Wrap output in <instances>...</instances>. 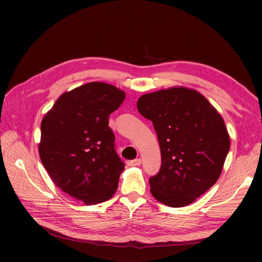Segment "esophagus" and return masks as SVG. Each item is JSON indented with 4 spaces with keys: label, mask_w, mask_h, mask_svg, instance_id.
Segmentation results:
<instances>
[{
    "label": "esophagus",
    "mask_w": 262,
    "mask_h": 262,
    "mask_svg": "<svg viewBox=\"0 0 262 262\" xmlns=\"http://www.w3.org/2000/svg\"><path fill=\"white\" fill-rule=\"evenodd\" d=\"M141 163H142L141 158H136V160L129 161V162H128V165H129V166H140Z\"/></svg>",
    "instance_id": "1"
}]
</instances>
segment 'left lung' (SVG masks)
I'll return each mask as SVG.
<instances>
[{
  "instance_id": "left-lung-1",
  "label": "left lung",
  "mask_w": 262,
  "mask_h": 262,
  "mask_svg": "<svg viewBox=\"0 0 262 262\" xmlns=\"http://www.w3.org/2000/svg\"><path fill=\"white\" fill-rule=\"evenodd\" d=\"M139 113L153 122L162 165L148 182L171 208L192 203L217 181L229 150L223 118L194 90L172 87L141 96Z\"/></svg>"
}]
</instances>
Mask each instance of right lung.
I'll list each match as a JSON object with an SVG mask.
<instances>
[{"label":"right lung","instance_id":"right-lung-1","mask_svg":"<svg viewBox=\"0 0 262 262\" xmlns=\"http://www.w3.org/2000/svg\"><path fill=\"white\" fill-rule=\"evenodd\" d=\"M125 93L101 82L62 94L41 121L39 156L54 185L85 204L112 198L124 163L115 149L109 115Z\"/></svg>","mask_w":262,"mask_h":262}]
</instances>
